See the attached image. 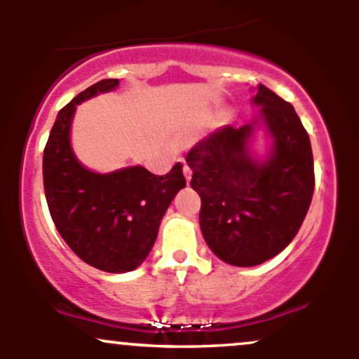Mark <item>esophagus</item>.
Here are the masks:
<instances>
[{"label":"esophagus","mask_w":359,"mask_h":359,"mask_svg":"<svg viewBox=\"0 0 359 359\" xmlns=\"http://www.w3.org/2000/svg\"><path fill=\"white\" fill-rule=\"evenodd\" d=\"M184 175H185V180H187V182H191V179H192V168L187 165V163H184Z\"/></svg>","instance_id":"34e87169"}]
</instances>
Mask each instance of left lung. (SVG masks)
<instances>
[{"label": "left lung", "instance_id": "1", "mask_svg": "<svg viewBox=\"0 0 359 359\" xmlns=\"http://www.w3.org/2000/svg\"><path fill=\"white\" fill-rule=\"evenodd\" d=\"M259 113L241 128L226 125L191 148L192 189L208 246L233 266H255L294 240L314 194V158L306 128L290 102L258 84ZM263 133L267 150H252Z\"/></svg>", "mask_w": 359, "mask_h": 359}]
</instances>
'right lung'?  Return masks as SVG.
Returning <instances> with one entry per match:
<instances>
[{
  "label": "right lung",
  "instance_id": "obj_1",
  "mask_svg": "<svg viewBox=\"0 0 359 359\" xmlns=\"http://www.w3.org/2000/svg\"><path fill=\"white\" fill-rule=\"evenodd\" d=\"M118 84L119 79H102L77 94L59 111L43 150V189L57 231L82 262L108 273H125L145 262L163 214L185 187L180 162L167 175L142 165L100 174L74 154L77 104Z\"/></svg>",
  "mask_w": 359,
  "mask_h": 359
}]
</instances>
